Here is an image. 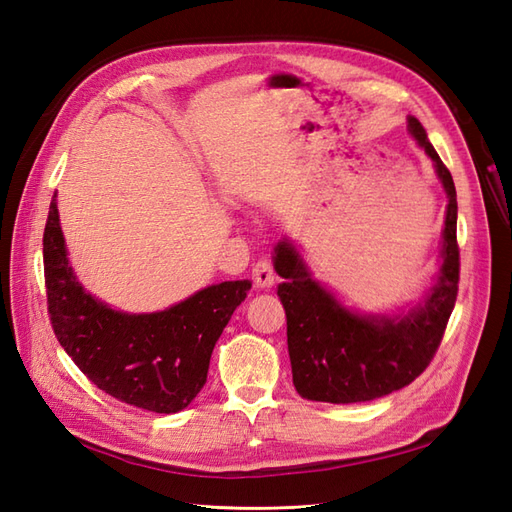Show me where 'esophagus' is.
I'll use <instances>...</instances> for the list:
<instances>
[{
    "label": "esophagus",
    "mask_w": 512,
    "mask_h": 512,
    "mask_svg": "<svg viewBox=\"0 0 512 512\" xmlns=\"http://www.w3.org/2000/svg\"><path fill=\"white\" fill-rule=\"evenodd\" d=\"M252 280L256 288H271L275 282V273H273V262L269 258H260L254 269H252Z\"/></svg>",
    "instance_id": "34e87169"
}]
</instances>
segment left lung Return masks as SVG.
Wrapping results in <instances>:
<instances>
[{"label": "left lung", "mask_w": 512, "mask_h": 512, "mask_svg": "<svg viewBox=\"0 0 512 512\" xmlns=\"http://www.w3.org/2000/svg\"><path fill=\"white\" fill-rule=\"evenodd\" d=\"M409 133L433 159L448 193L441 269L424 303L403 316L355 314L316 282L288 241L275 247L293 383L308 400L349 405L388 396L418 379L435 357L459 293L457 189L418 118Z\"/></svg>", "instance_id": "obj_1"}]
</instances>
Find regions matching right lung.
<instances>
[{
	"label": "right lung",
	"instance_id": "obj_1",
	"mask_svg": "<svg viewBox=\"0 0 512 512\" xmlns=\"http://www.w3.org/2000/svg\"><path fill=\"white\" fill-rule=\"evenodd\" d=\"M47 310L55 338L105 394L155 413L185 409L206 383L215 342L252 282H222L153 314H127L86 293L68 265L58 202L43 234Z\"/></svg>",
	"mask_w": 512,
	"mask_h": 512
}]
</instances>
